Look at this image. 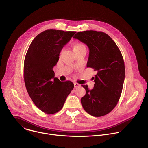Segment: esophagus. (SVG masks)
<instances>
[{"label": "esophagus", "instance_id": "esophagus-1", "mask_svg": "<svg viewBox=\"0 0 148 148\" xmlns=\"http://www.w3.org/2000/svg\"><path fill=\"white\" fill-rule=\"evenodd\" d=\"M74 87H75V88H77V87H80V85H79V84H78V83L74 82Z\"/></svg>", "mask_w": 148, "mask_h": 148}]
</instances>
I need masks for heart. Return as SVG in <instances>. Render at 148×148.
I'll list each match as a JSON object with an SVG mask.
<instances>
[{"mask_svg":"<svg viewBox=\"0 0 148 148\" xmlns=\"http://www.w3.org/2000/svg\"><path fill=\"white\" fill-rule=\"evenodd\" d=\"M82 48H86V46L84 45H83L82 43H75L74 46V49L76 50V49H82Z\"/></svg>","mask_w":148,"mask_h":148,"instance_id":"obj_1","label":"heart"}]
</instances>
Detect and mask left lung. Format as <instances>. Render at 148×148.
<instances>
[{
    "label": "left lung",
    "mask_w": 148,
    "mask_h": 148,
    "mask_svg": "<svg viewBox=\"0 0 148 148\" xmlns=\"http://www.w3.org/2000/svg\"><path fill=\"white\" fill-rule=\"evenodd\" d=\"M73 38L87 45L90 51L87 67L97 72L93 89L82 85L86 90L81 99L82 107L92 116H104L115 107L122 93L125 74L123 57L114 41L103 32H79Z\"/></svg>",
    "instance_id": "1"
}]
</instances>
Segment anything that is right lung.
Segmentation results:
<instances>
[{
    "mask_svg": "<svg viewBox=\"0 0 148 148\" xmlns=\"http://www.w3.org/2000/svg\"><path fill=\"white\" fill-rule=\"evenodd\" d=\"M75 33L46 30L34 38L26 53L24 62L26 90L36 107L47 114L60 111L74 88L71 81L62 82L54 77L53 68L62 49Z\"/></svg>",
    "mask_w": 148,
    "mask_h": 148,
    "instance_id": "right-lung-1",
    "label": "right lung"
}]
</instances>
